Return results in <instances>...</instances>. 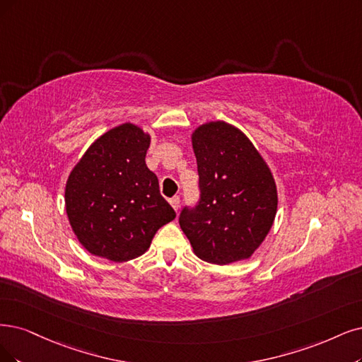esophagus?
Masks as SVG:
<instances>
[{"label":"esophagus","mask_w":362,"mask_h":362,"mask_svg":"<svg viewBox=\"0 0 362 362\" xmlns=\"http://www.w3.org/2000/svg\"><path fill=\"white\" fill-rule=\"evenodd\" d=\"M170 204H171V207L177 211V209H179V204H180V198L179 197H173V198H170Z\"/></svg>","instance_id":"esophagus-1"}]
</instances>
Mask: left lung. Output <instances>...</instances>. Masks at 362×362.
<instances>
[{
	"label": "left lung",
	"instance_id": "1",
	"mask_svg": "<svg viewBox=\"0 0 362 362\" xmlns=\"http://www.w3.org/2000/svg\"><path fill=\"white\" fill-rule=\"evenodd\" d=\"M199 202L180 213V228L203 261L249 259L270 233L277 211L273 174L257 147L223 120L192 132Z\"/></svg>",
	"mask_w": 362,
	"mask_h": 362
}]
</instances>
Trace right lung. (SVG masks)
<instances>
[{
  "instance_id": "1",
  "label": "right lung",
  "mask_w": 362,
  "mask_h": 362,
  "mask_svg": "<svg viewBox=\"0 0 362 362\" xmlns=\"http://www.w3.org/2000/svg\"><path fill=\"white\" fill-rule=\"evenodd\" d=\"M151 136L122 124L93 141L65 185L71 228L89 253L127 262L149 249L156 231L176 218L146 165Z\"/></svg>"
}]
</instances>
